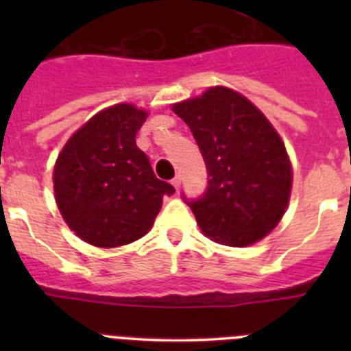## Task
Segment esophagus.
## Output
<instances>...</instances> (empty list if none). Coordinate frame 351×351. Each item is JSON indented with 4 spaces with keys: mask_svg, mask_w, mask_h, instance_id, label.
Here are the masks:
<instances>
[{
    "mask_svg": "<svg viewBox=\"0 0 351 351\" xmlns=\"http://www.w3.org/2000/svg\"><path fill=\"white\" fill-rule=\"evenodd\" d=\"M181 182H182L181 176H176V178L172 179V186L176 188V190H179V188H181Z\"/></svg>",
    "mask_w": 351,
    "mask_h": 351,
    "instance_id": "obj_1",
    "label": "esophagus"
}]
</instances>
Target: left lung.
Wrapping results in <instances>:
<instances>
[{
  "label": "left lung",
  "mask_w": 351,
  "mask_h": 351,
  "mask_svg": "<svg viewBox=\"0 0 351 351\" xmlns=\"http://www.w3.org/2000/svg\"><path fill=\"white\" fill-rule=\"evenodd\" d=\"M202 153L207 188L182 200L204 234L225 246L263 239L283 218L291 190L287 149L267 117L243 95L210 88L173 105Z\"/></svg>",
  "instance_id": "obj_1"
}]
</instances>
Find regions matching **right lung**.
<instances>
[{"mask_svg":"<svg viewBox=\"0 0 351 351\" xmlns=\"http://www.w3.org/2000/svg\"><path fill=\"white\" fill-rule=\"evenodd\" d=\"M147 114L128 104L108 107L66 142L54 167L56 202L82 241L117 247L144 237L173 186L154 176L138 130Z\"/></svg>","mask_w":351,"mask_h":351,"instance_id":"1","label":"right lung"}]
</instances>
